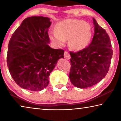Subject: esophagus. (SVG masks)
<instances>
[{
	"label": "esophagus",
	"instance_id": "esophagus-1",
	"mask_svg": "<svg viewBox=\"0 0 121 121\" xmlns=\"http://www.w3.org/2000/svg\"><path fill=\"white\" fill-rule=\"evenodd\" d=\"M64 57H65V58L66 59H70V54H69V53L66 51H65Z\"/></svg>",
	"mask_w": 121,
	"mask_h": 121
}]
</instances>
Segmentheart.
Returning a JSON list of instances; mask_svg holds the SVG:
<instances>
[{
    "label": "heart",
    "mask_w": 121,
    "mask_h": 121,
    "mask_svg": "<svg viewBox=\"0 0 121 121\" xmlns=\"http://www.w3.org/2000/svg\"><path fill=\"white\" fill-rule=\"evenodd\" d=\"M56 32L49 34L51 40L59 46H63L65 40H69L70 48L75 51L85 48L91 40V28L84 21L67 19L58 22L55 27Z\"/></svg>",
    "instance_id": "heart-1"
}]
</instances>
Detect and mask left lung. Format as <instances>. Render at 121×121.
Returning <instances> with one entry per match:
<instances>
[{
  "mask_svg": "<svg viewBox=\"0 0 121 121\" xmlns=\"http://www.w3.org/2000/svg\"><path fill=\"white\" fill-rule=\"evenodd\" d=\"M95 32L91 43L77 52L70 51L71 67L69 79L75 86H92L107 75L111 63L112 50L106 30L93 19Z\"/></svg>",
  "mask_w": 121,
  "mask_h": 121,
  "instance_id": "obj_1",
  "label": "left lung"
}]
</instances>
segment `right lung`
<instances>
[{
    "label": "right lung",
    "instance_id": "add662e5",
    "mask_svg": "<svg viewBox=\"0 0 121 121\" xmlns=\"http://www.w3.org/2000/svg\"><path fill=\"white\" fill-rule=\"evenodd\" d=\"M51 24L48 17H27L10 39L7 64L15 82L23 89L32 91L44 89L57 61L64 58V50L48 45Z\"/></svg>",
    "mask_w": 121,
    "mask_h": 121
}]
</instances>
